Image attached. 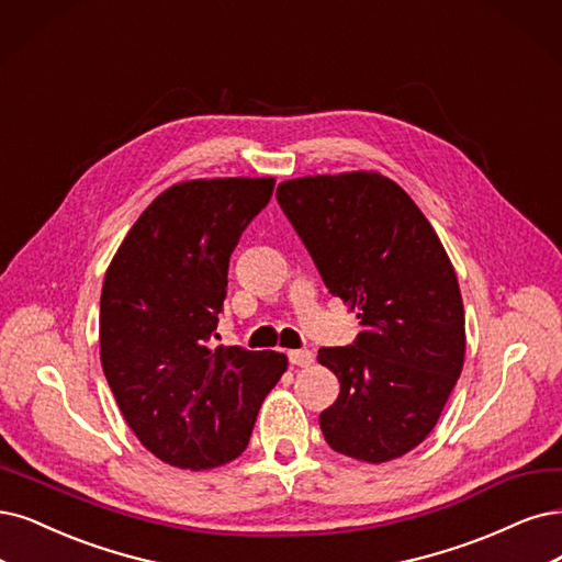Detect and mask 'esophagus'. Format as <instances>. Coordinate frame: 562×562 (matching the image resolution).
I'll use <instances>...</instances> for the list:
<instances>
[{
	"mask_svg": "<svg viewBox=\"0 0 562 562\" xmlns=\"http://www.w3.org/2000/svg\"><path fill=\"white\" fill-rule=\"evenodd\" d=\"M289 363L292 366H299V368H307L310 363L315 361V357H313V351H307V349H292L289 351Z\"/></svg>",
	"mask_w": 562,
	"mask_h": 562,
	"instance_id": "34e87169",
	"label": "esophagus"
}]
</instances>
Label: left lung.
<instances>
[{"label":"left lung","mask_w":562,"mask_h":562,"mask_svg":"<svg viewBox=\"0 0 562 562\" xmlns=\"http://www.w3.org/2000/svg\"><path fill=\"white\" fill-rule=\"evenodd\" d=\"M276 196L326 289L357 307L363 328L317 355L340 382L319 414L324 440L357 461L398 459L428 438L463 370L453 266L417 203L380 173L296 178Z\"/></svg>","instance_id":"obj_1"}]
</instances>
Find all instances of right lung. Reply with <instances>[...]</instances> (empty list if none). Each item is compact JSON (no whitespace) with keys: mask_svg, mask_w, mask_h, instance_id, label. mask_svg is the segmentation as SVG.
Wrapping results in <instances>:
<instances>
[{"mask_svg":"<svg viewBox=\"0 0 562 562\" xmlns=\"http://www.w3.org/2000/svg\"><path fill=\"white\" fill-rule=\"evenodd\" d=\"M273 187V178L169 187L130 228L103 278V375L140 445L169 465L207 470L238 459L286 370L280 351L211 345L228 257Z\"/></svg>","mask_w":562,"mask_h":562,"instance_id":"add662e5","label":"right lung"}]
</instances>
